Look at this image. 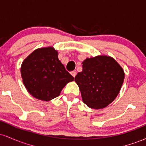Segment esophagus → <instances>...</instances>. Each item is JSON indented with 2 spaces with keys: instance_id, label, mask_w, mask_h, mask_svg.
Returning a JSON list of instances; mask_svg holds the SVG:
<instances>
[{
  "instance_id": "esophagus-1",
  "label": "esophagus",
  "mask_w": 146,
  "mask_h": 146,
  "mask_svg": "<svg viewBox=\"0 0 146 146\" xmlns=\"http://www.w3.org/2000/svg\"><path fill=\"white\" fill-rule=\"evenodd\" d=\"M71 74L72 75V76H73V78H75V75H76V72H75V71H72L71 73Z\"/></svg>"
}]
</instances>
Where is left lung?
Returning <instances> with one entry per match:
<instances>
[{"label":"left lung","mask_w":146,"mask_h":146,"mask_svg":"<svg viewBox=\"0 0 146 146\" xmlns=\"http://www.w3.org/2000/svg\"><path fill=\"white\" fill-rule=\"evenodd\" d=\"M82 64V71L77 74L75 82L83 102L93 109L105 108L119 93L125 76L123 68L106 56L86 58Z\"/></svg>","instance_id":"obj_1"}]
</instances>
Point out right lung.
<instances>
[{"mask_svg":"<svg viewBox=\"0 0 146 146\" xmlns=\"http://www.w3.org/2000/svg\"><path fill=\"white\" fill-rule=\"evenodd\" d=\"M52 46L35 50L23 62L21 73L28 92L35 98L49 101L58 97L62 88L74 78L58 59Z\"/></svg>","mask_w":146,"mask_h":146,"instance_id":"right-lung-1","label":"right lung"}]
</instances>
